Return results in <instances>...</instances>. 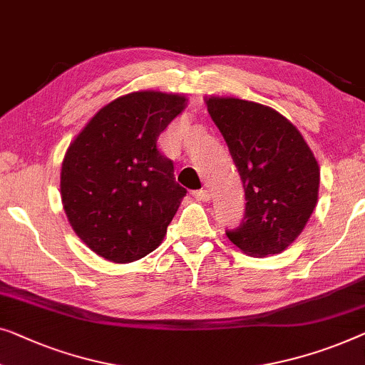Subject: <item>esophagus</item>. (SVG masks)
<instances>
[{
	"label": "esophagus",
	"mask_w": 365,
	"mask_h": 365,
	"mask_svg": "<svg viewBox=\"0 0 365 365\" xmlns=\"http://www.w3.org/2000/svg\"><path fill=\"white\" fill-rule=\"evenodd\" d=\"M192 195L197 200H202V202H209V200H210V192L207 191V189H200V191H194Z\"/></svg>",
	"instance_id": "obj_1"
}]
</instances>
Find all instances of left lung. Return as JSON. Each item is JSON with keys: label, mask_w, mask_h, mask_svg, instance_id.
Listing matches in <instances>:
<instances>
[{"label": "left lung", "mask_w": 365, "mask_h": 365, "mask_svg": "<svg viewBox=\"0 0 365 365\" xmlns=\"http://www.w3.org/2000/svg\"><path fill=\"white\" fill-rule=\"evenodd\" d=\"M240 173L245 215L227 237L250 257H270L298 239L318 204L319 165L288 118L267 105L205 97Z\"/></svg>", "instance_id": "8db88e82"}]
</instances>
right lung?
I'll return each instance as SVG.
<instances>
[{
	"label": "right lung",
	"instance_id": "right-lung-1",
	"mask_svg": "<svg viewBox=\"0 0 365 365\" xmlns=\"http://www.w3.org/2000/svg\"><path fill=\"white\" fill-rule=\"evenodd\" d=\"M186 105L181 93L121 95L68 145L62 205L78 239L105 260H140L165 239L186 189L176 182L158 138Z\"/></svg>",
	"mask_w": 365,
	"mask_h": 365
}]
</instances>
